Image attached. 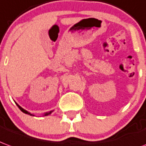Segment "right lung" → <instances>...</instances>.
<instances>
[{
  "mask_svg": "<svg viewBox=\"0 0 146 146\" xmlns=\"http://www.w3.org/2000/svg\"><path fill=\"white\" fill-rule=\"evenodd\" d=\"M16 105L18 106V108H19L20 109V111H23V113H25V114H27V115H33L32 114H31L30 112H28V111H26V110H24V109H23V108H22L20 107V105H18V104H16ZM51 112H52V111L47 112V113H46V114H45L44 115H50V114Z\"/></svg>",
  "mask_w": 146,
  "mask_h": 146,
  "instance_id": "add662e5",
  "label": "right lung"
}]
</instances>
